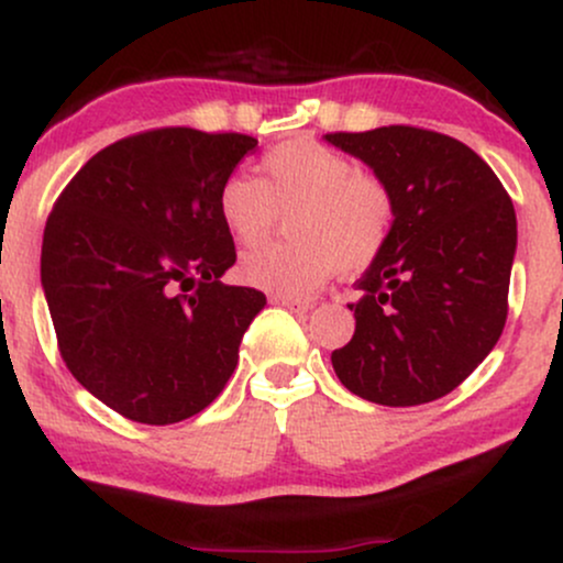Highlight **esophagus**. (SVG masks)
<instances>
[{
    "instance_id": "obj_1",
    "label": "esophagus",
    "mask_w": 563,
    "mask_h": 563,
    "mask_svg": "<svg viewBox=\"0 0 563 563\" xmlns=\"http://www.w3.org/2000/svg\"><path fill=\"white\" fill-rule=\"evenodd\" d=\"M273 303H280V307H288L290 312H309V309H312V301L290 299V296H273Z\"/></svg>"
}]
</instances>
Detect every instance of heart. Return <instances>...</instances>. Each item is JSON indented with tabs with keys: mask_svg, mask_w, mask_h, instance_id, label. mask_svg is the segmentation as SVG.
Segmentation results:
<instances>
[{
	"mask_svg": "<svg viewBox=\"0 0 563 563\" xmlns=\"http://www.w3.org/2000/svg\"><path fill=\"white\" fill-rule=\"evenodd\" d=\"M264 179L235 172L219 187L217 209L241 245H254L294 214V241L243 254L238 277L277 296H307L344 269L378 260L394 230V196L378 174L357 169L346 153L299 137L262 156Z\"/></svg>",
	"mask_w": 563,
	"mask_h": 563,
	"instance_id": "heart-1",
	"label": "heart"
}]
</instances>
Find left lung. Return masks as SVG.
Masks as SVG:
<instances>
[{
	"label": "left lung",
	"mask_w": 563,
	"mask_h": 563,
	"mask_svg": "<svg viewBox=\"0 0 563 563\" xmlns=\"http://www.w3.org/2000/svg\"><path fill=\"white\" fill-rule=\"evenodd\" d=\"M389 185L394 230L357 280L354 335L331 363L367 402L412 407L450 394L493 352L508 318L516 211L463 142L418 126L325 134Z\"/></svg>",
	"instance_id": "1"
}]
</instances>
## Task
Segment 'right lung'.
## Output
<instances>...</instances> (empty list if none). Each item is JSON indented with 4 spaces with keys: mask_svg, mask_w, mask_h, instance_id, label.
Masks as SVG:
<instances>
[{
    "mask_svg": "<svg viewBox=\"0 0 563 563\" xmlns=\"http://www.w3.org/2000/svg\"><path fill=\"white\" fill-rule=\"evenodd\" d=\"M249 134L166 126L102 147L55 200L42 288L74 378L129 421L209 407L267 296L224 286L235 243L217 196Z\"/></svg>",
    "mask_w": 563,
    "mask_h": 563,
    "instance_id": "1",
    "label": "right lung"
}]
</instances>
